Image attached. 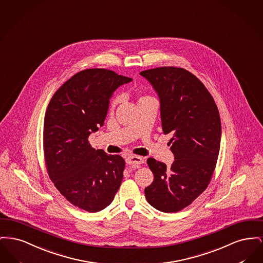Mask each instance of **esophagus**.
Returning a JSON list of instances; mask_svg holds the SVG:
<instances>
[{
    "label": "esophagus",
    "instance_id": "1",
    "mask_svg": "<svg viewBox=\"0 0 263 263\" xmlns=\"http://www.w3.org/2000/svg\"><path fill=\"white\" fill-rule=\"evenodd\" d=\"M126 164L128 165L138 166L143 163V159L139 156H127L125 159Z\"/></svg>",
    "mask_w": 263,
    "mask_h": 263
}]
</instances>
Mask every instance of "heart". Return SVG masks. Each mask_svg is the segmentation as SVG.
I'll return each instance as SVG.
<instances>
[{
  "label": "heart",
  "instance_id": "b5f03b06",
  "mask_svg": "<svg viewBox=\"0 0 263 263\" xmlns=\"http://www.w3.org/2000/svg\"><path fill=\"white\" fill-rule=\"evenodd\" d=\"M120 99H121V97H116L111 100V106H110V109H111V110H114V108H115V107L117 106V104L120 102Z\"/></svg>",
  "mask_w": 263,
  "mask_h": 263
}]
</instances>
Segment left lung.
I'll return each mask as SVG.
<instances>
[{
    "mask_svg": "<svg viewBox=\"0 0 263 263\" xmlns=\"http://www.w3.org/2000/svg\"><path fill=\"white\" fill-rule=\"evenodd\" d=\"M160 100L164 135L171 134L174 162L170 167L148 158L154 179L144 189L147 202L158 211L176 213L203 193L212 179L221 144L218 107L191 72L173 66L144 70Z\"/></svg>",
    "mask_w": 263,
    "mask_h": 263,
    "instance_id": "1",
    "label": "left lung"
}]
</instances>
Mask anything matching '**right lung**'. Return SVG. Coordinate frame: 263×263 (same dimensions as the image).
<instances>
[{
    "mask_svg": "<svg viewBox=\"0 0 263 263\" xmlns=\"http://www.w3.org/2000/svg\"><path fill=\"white\" fill-rule=\"evenodd\" d=\"M132 80L111 70H82L56 91L45 112L43 152L49 178L72 205L89 213L112 202L125 163L120 155L93 148L88 138L104 125L115 90Z\"/></svg>",
    "mask_w": 263,
    "mask_h": 263,
    "instance_id": "right-lung-1",
    "label": "right lung"
}]
</instances>
